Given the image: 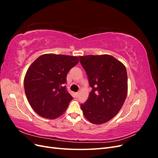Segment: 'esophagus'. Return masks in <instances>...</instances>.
I'll return each mask as SVG.
<instances>
[{"label": "esophagus", "mask_w": 158, "mask_h": 158, "mask_svg": "<svg viewBox=\"0 0 158 158\" xmlns=\"http://www.w3.org/2000/svg\"><path fill=\"white\" fill-rule=\"evenodd\" d=\"M78 95H79V92H76V96L78 97Z\"/></svg>", "instance_id": "1"}]
</instances>
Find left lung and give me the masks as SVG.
Masks as SVG:
<instances>
[{"mask_svg": "<svg viewBox=\"0 0 158 158\" xmlns=\"http://www.w3.org/2000/svg\"><path fill=\"white\" fill-rule=\"evenodd\" d=\"M80 62L92 88L89 98L80 104L85 117L101 125L111 120L120 111L128 90L125 65L109 55L80 56Z\"/></svg>", "mask_w": 158, "mask_h": 158, "instance_id": "1", "label": "left lung"}]
</instances>
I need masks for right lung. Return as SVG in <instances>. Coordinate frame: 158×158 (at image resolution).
<instances>
[{
	"label": "right lung",
	"instance_id": "obj_1",
	"mask_svg": "<svg viewBox=\"0 0 158 158\" xmlns=\"http://www.w3.org/2000/svg\"><path fill=\"white\" fill-rule=\"evenodd\" d=\"M78 62L77 56L45 54L30 65L24 89L31 107L39 115L54 119L66 111L73 99L64 85L66 76Z\"/></svg>",
	"mask_w": 158,
	"mask_h": 158
}]
</instances>
